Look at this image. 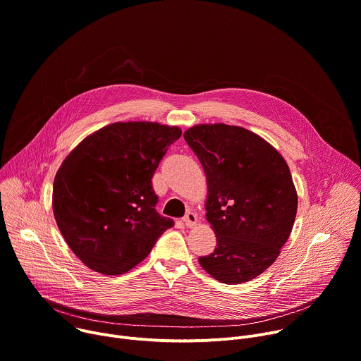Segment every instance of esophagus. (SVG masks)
I'll return each mask as SVG.
<instances>
[{
  "label": "esophagus",
  "instance_id": "obj_1",
  "mask_svg": "<svg viewBox=\"0 0 361 361\" xmlns=\"http://www.w3.org/2000/svg\"><path fill=\"white\" fill-rule=\"evenodd\" d=\"M184 224L188 227V228H191V227H194L195 224H197V216L194 214V213H191V212H188L185 216H184Z\"/></svg>",
  "mask_w": 361,
  "mask_h": 361
}]
</instances>
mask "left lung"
Here are the masks:
<instances>
[{"label": "left lung", "mask_w": 361, "mask_h": 361, "mask_svg": "<svg viewBox=\"0 0 361 361\" xmlns=\"http://www.w3.org/2000/svg\"><path fill=\"white\" fill-rule=\"evenodd\" d=\"M205 177V217L217 245L200 257L216 280L241 284L266 271L290 237L297 191L281 154L243 127L198 124L184 133Z\"/></svg>", "instance_id": "left-lung-1"}]
</instances>
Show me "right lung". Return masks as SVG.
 <instances>
[{
    "instance_id": "add662e5",
    "label": "right lung",
    "mask_w": 361,
    "mask_h": 361,
    "mask_svg": "<svg viewBox=\"0 0 361 361\" xmlns=\"http://www.w3.org/2000/svg\"><path fill=\"white\" fill-rule=\"evenodd\" d=\"M180 137L178 127L114 123L84 138L63 161L53 212L68 247L88 269L127 273L174 226L156 212L151 178Z\"/></svg>"
}]
</instances>
